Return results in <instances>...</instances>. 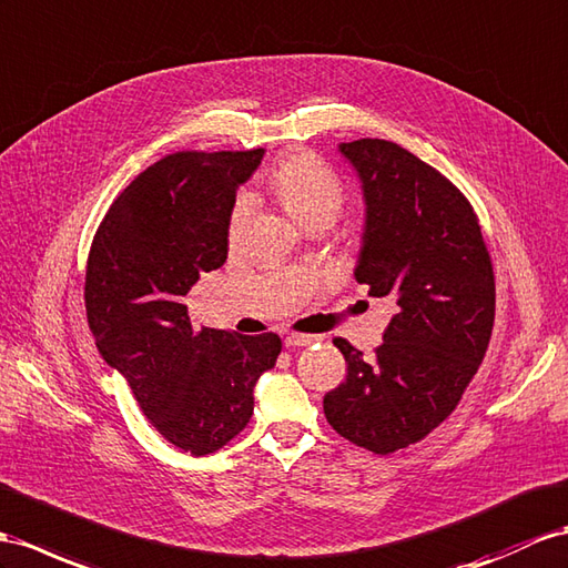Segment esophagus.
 Masks as SVG:
<instances>
[{"label": "esophagus", "instance_id": "esophagus-1", "mask_svg": "<svg viewBox=\"0 0 568 568\" xmlns=\"http://www.w3.org/2000/svg\"><path fill=\"white\" fill-rule=\"evenodd\" d=\"M314 341L316 336H304V333H290V336H285L287 347H304V345H312Z\"/></svg>", "mask_w": 568, "mask_h": 568}]
</instances>
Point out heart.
Returning a JSON list of instances; mask_svg holds the SVG:
<instances>
[{
    "label": "heart",
    "instance_id": "1",
    "mask_svg": "<svg viewBox=\"0 0 568 568\" xmlns=\"http://www.w3.org/2000/svg\"><path fill=\"white\" fill-rule=\"evenodd\" d=\"M273 194L278 196L281 206L297 221L304 230L318 221H336L345 203V189L322 160L312 153H293L271 172L268 180ZM252 196H237L230 211L227 232L232 240L242 235L252 217Z\"/></svg>",
    "mask_w": 568,
    "mask_h": 568
}]
</instances>
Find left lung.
<instances>
[{
  "mask_svg": "<svg viewBox=\"0 0 568 568\" xmlns=\"http://www.w3.org/2000/svg\"><path fill=\"white\" fill-rule=\"evenodd\" d=\"M338 151L365 199L355 278L398 310L372 359L333 341L347 374L324 413L347 442L386 456L425 439L468 388L494 326V271L473 206L439 170L384 139Z\"/></svg>",
  "mask_w": 568,
  "mask_h": 568,
  "instance_id": "left-lung-1",
  "label": "left lung"
}]
</instances>
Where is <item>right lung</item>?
I'll return each instance as SVG.
<instances>
[{
	"label": "right lung",
	"mask_w": 568,
	"mask_h": 568,
	"mask_svg": "<svg viewBox=\"0 0 568 568\" xmlns=\"http://www.w3.org/2000/svg\"><path fill=\"white\" fill-rule=\"evenodd\" d=\"M264 149L180 151L145 168L112 201L85 266V316L100 355L143 415L192 456L223 448L254 413V386L281 338L237 336L189 322L184 295L227 258L237 186Z\"/></svg>",
	"instance_id": "right-lung-1"
}]
</instances>
